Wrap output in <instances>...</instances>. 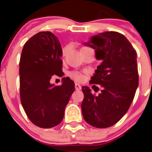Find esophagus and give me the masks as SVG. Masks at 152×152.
<instances>
[{
  "label": "esophagus",
  "mask_w": 152,
  "mask_h": 152,
  "mask_svg": "<svg viewBox=\"0 0 152 152\" xmlns=\"http://www.w3.org/2000/svg\"><path fill=\"white\" fill-rule=\"evenodd\" d=\"M75 88H76V90H80L81 88H82V87H81V85H79V84L76 83V85H75Z\"/></svg>",
  "instance_id": "esophagus-1"
}]
</instances>
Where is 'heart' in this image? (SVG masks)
I'll list each match as a JSON object with an SVG mask.
<instances>
[{
    "instance_id": "heart-1",
    "label": "heart",
    "mask_w": 152,
    "mask_h": 152,
    "mask_svg": "<svg viewBox=\"0 0 152 152\" xmlns=\"http://www.w3.org/2000/svg\"><path fill=\"white\" fill-rule=\"evenodd\" d=\"M69 50V47L67 46L64 48L63 50V55L66 54V53ZM70 77H72L73 79H74L75 80L79 81V82H82V81L84 80L85 79V76L83 74L80 73H78V72H72V73H70Z\"/></svg>"
}]
</instances>
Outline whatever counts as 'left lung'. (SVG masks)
Here are the masks:
<instances>
[{
  "label": "left lung",
  "instance_id": "obj_1",
  "mask_svg": "<svg viewBox=\"0 0 152 152\" xmlns=\"http://www.w3.org/2000/svg\"><path fill=\"white\" fill-rule=\"evenodd\" d=\"M83 44L95 49L96 59L102 60L90 83L102 90L94 96L90 87H82V115L93 126L107 128L121 120L134 97L138 87L137 53L126 37L116 31L96 34Z\"/></svg>",
  "mask_w": 152,
  "mask_h": 152
}]
</instances>
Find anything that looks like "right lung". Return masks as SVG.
<instances>
[{
	"label": "right lung",
	"mask_w": 152,
	"mask_h": 152,
	"mask_svg": "<svg viewBox=\"0 0 152 152\" xmlns=\"http://www.w3.org/2000/svg\"><path fill=\"white\" fill-rule=\"evenodd\" d=\"M62 50L58 38L40 31L24 45L20 60V89L23 107L29 120L40 128H52L62 122L75 84L62 79L60 86L50 84L52 76H62Z\"/></svg>",
	"instance_id": "right-lung-1"
}]
</instances>
